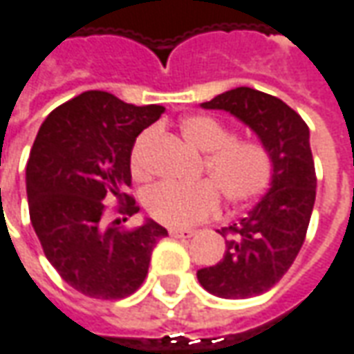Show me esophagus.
<instances>
[{"mask_svg": "<svg viewBox=\"0 0 354 354\" xmlns=\"http://www.w3.org/2000/svg\"><path fill=\"white\" fill-rule=\"evenodd\" d=\"M170 234L174 238H192L196 232L194 230H180V228H170Z\"/></svg>", "mask_w": 354, "mask_h": 354, "instance_id": "obj_1", "label": "esophagus"}]
</instances>
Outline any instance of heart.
<instances>
[{"mask_svg":"<svg viewBox=\"0 0 354 354\" xmlns=\"http://www.w3.org/2000/svg\"><path fill=\"white\" fill-rule=\"evenodd\" d=\"M180 133L187 145L207 153L203 165L218 187L207 180L189 186L162 182L149 187L143 203L155 221L174 228L189 227L217 211V189L232 205L246 203L268 189L273 176V160L259 141L234 139L230 129L209 116L184 118L180 122ZM149 137V131L139 136L131 151V170L136 176H143L145 172L141 153Z\"/></svg>","mask_w":354,"mask_h":354,"instance_id":"1","label":"heart"}]
</instances>
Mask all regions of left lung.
<instances>
[{
  "mask_svg": "<svg viewBox=\"0 0 354 354\" xmlns=\"http://www.w3.org/2000/svg\"><path fill=\"white\" fill-rule=\"evenodd\" d=\"M205 110H225L248 126L273 160L266 196L230 225L223 259L197 271V281L221 298H252L281 281L298 256L316 201V170L310 129L281 98L250 86H236L209 102ZM227 230V228H225Z\"/></svg>",
  "mask_w": 354,
  "mask_h": 354,
  "instance_id": "1",
  "label": "left lung"
}]
</instances>
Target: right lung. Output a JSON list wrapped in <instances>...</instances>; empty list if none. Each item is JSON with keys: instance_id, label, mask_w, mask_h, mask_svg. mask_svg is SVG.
Instances as JSON below:
<instances>
[{"instance_id": "add662e5", "label": "right lung", "mask_w": 354, "mask_h": 354, "mask_svg": "<svg viewBox=\"0 0 354 354\" xmlns=\"http://www.w3.org/2000/svg\"><path fill=\"white\" fill-rule=\"evenodd\" d=\"M165 106L127 104L104 91H86L52 110L42 122L26 165L28 213L46 258L85 297L118 300L145 281L151 252L167 228L153 218L122 230L108 223V199L126 201L120 213L139 211L124 194L131 184L136 137ZM126 221V217H124Z\"/></svg>"}]
</instances>
